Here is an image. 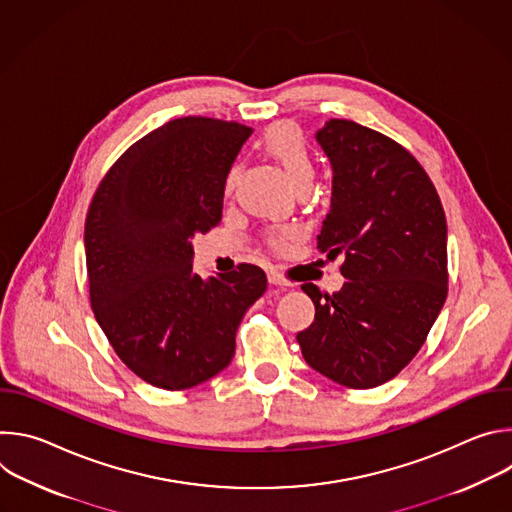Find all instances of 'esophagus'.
<instances>
[{
    "instance_id": "esophagus-1",
    "label": "esophagus",
    "mask_w": 512,
    "mask_h": 512,
    "mask_svg": "<svg viewBox=\"0 0 512 512\" xmlns=\"http://www.w3.org/2000/svg\"><path fill=\"white\" fill-rule=\"evenodd\" d=\"M267 279H269V283H273V285H285V283H287L285 277H283L277 269H271V271L267 273Z\"/></svg>"
}]
</instances>
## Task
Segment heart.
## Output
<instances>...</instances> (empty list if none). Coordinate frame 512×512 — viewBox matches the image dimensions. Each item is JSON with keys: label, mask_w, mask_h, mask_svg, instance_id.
<instances>
[{"label": "heart", "mask_w": 512, "mask_h": 512, "mask_svg": "<svg viewBox=\"0 0 512 512\" xmlns=\"http://www.w3.org/2000/svg\"><path fill=\"white\" fill-rule=\"evenodd\" d=\"M259 148L283 168L287 180L296 190L312 186L316 178V160L298 125L289 121H279L269 125L259 137ZM237 174H239V168L235 164L225 170L223 182H221L225 196L233 192ZM294 239H296V233L291 229H277V231H271L267 237L269 245L275 251H285L287 245Z\"/></svg>", "instance_id": "b5f03b06"}]
</instances>
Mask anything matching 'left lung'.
<instances>
[{"label":"left lung","mask_w":512,"mask_h":512,"mask_svg":"<svg viewBox=\"0 0 512 512\" xmlns=\"http://www.w3.org/2000/svg\"><path fill=\"white\" fill-rule=\"evenodd\" d=\"M332 164V204L318 249L344 257L346 283L302 289L316 316L298 332L306 362L348 389L397 377L448 296V227L421 164L395 139L346 119L316 133Z\"/></svg>","instance_id":"obj_1"}]
</instances>
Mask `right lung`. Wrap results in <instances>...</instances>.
<instances>
[{
  "label": "right lung",
  "instance_id": "right-lung-1",
  "mask_svg": "<svg viewBox=\"0 0 512 512\" xmlns=\"http://www.w3.org/2000/svg\"><path fill=\"white\" fill-rule=\"evenodd\" d=\"M249 127L180 117L135 141L101 180L85 223L89 298L125 367L166 391L196 387L235 354L265 271L241 263L206 281L192 271L194 233L223 216V174Z\"/></svg>",
  "mask_w": 512,
  "mask_h": 512
}]
</instances>
